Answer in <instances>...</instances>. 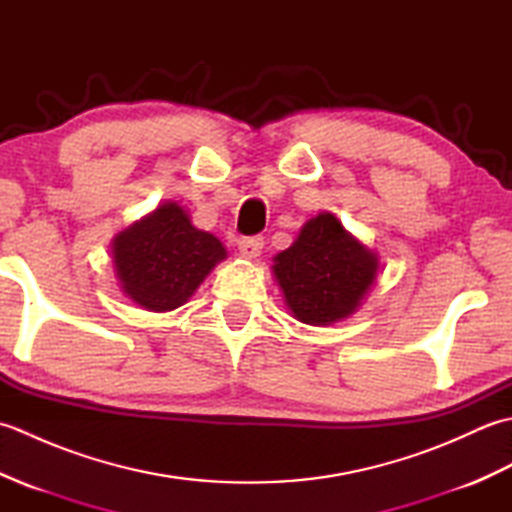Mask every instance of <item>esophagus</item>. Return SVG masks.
<instances>
[{
	"label": "esophagus",
	"instance_id": "1",
	"mask_svg": "<svg viewBox=\"0 0 512 512\" xmlns=\"http://www.w3.org/2000/svg\"><path fill=\"white\" fill-rule=\"evenodd\" d=\"M237 248H239V253L246 255V257H257L259 253H262V248H264V237L262 235L239 237L237 239Z\"/></svg>",
	"mask_w": 512,
	"mask_h": 512
}]
</instances>
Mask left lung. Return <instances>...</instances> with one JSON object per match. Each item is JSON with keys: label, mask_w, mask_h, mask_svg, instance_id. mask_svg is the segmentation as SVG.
Returning a JSON list of instances; mask_svg holds the SVG:
<instances>
[{"label": "left lung", "mask_w": 512, "mask_h": 512, "mask_svg": "<svg viewBox=\"0 0 512 512\" xmlns=\"http://www.w3.org/2000/svg\"><path fill=\"white\" fill-rule=\"evenodd\" d=\"M273 273L292 314L303 323L325 325L358 308L376 281L378 259L332 213H321L275 257Z\"/></svg>", "instance_id": "obj_1"}]
</instances>
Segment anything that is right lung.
Instances as JSON below:
<instances>
[{"label":"right lung","instance_id":"1","mask_svg":"<svg viewBox=\"0 0 512 512\" xmlns=\"http://www.w3.org/2000/svg\"><path fill=\"white\" fill-rule=\"evenodd\" d=\"M112 253L125 295L154 312L182 306L226 257L220 239L198 231L176 202L116 235Z\"/></svg>","mask_w":512,"mask_h":512}]
</instances>
